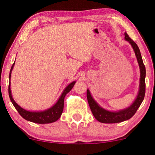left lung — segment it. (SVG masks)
<instances>
[{
	"instance_id": "obj_1",
	"label": "left lung",
	"mask_w": 155,
	"mask_h": 155,
	"mask_svg": "<svg viewBox=\"0 0 155 155\" xmlns=\"http://www.w3.org/2000/svg\"><path fill=\"white\" fill-rule=\"evenodd\" d=\"M125 39L129 42L132 46L133 51H134L135 56H136L137 63H138L140 72V84L139 90L136 98L134 101L126 109L119 110V111H109L104 109L94 100L90 91L87 89V101L90 105V109L94 118L101 123L104 124H116V123L123 122L124 120H127L132 117L135 114L137 110L140 107V106L143 102L144 97L145 94V76L146 71L145 67L144 65L143 58H142L140 51L138 46L132 39L129 37L128 34L124 33Z\"/></svg>"
}]
</instances>
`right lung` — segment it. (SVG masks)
I'll return each mask as SVG.
<instances>
[{"mask_svg": "<svg viewBox=\"0 0 155 155\" xmlns=\"http://www.w3.org/2000/svg\"><path fill=\"white\" fill-rule=\"evenodd\" d=\"M15 65V62L12 65V66L10 69V75H9V87H8V93H9V97L10 101L12 103V104L15 108L20 115L22 116L25 120H29V121L35 123V124H50V123H54L57 120L59 119L61 117V114L63 111V107H64V99L65 95L68 93L70 91L73 87L74 84H75L76 81H73L70 83L66 87L63 91L62 94L59 97L58 100L54 104L52 107L48 108V109L44 110V111H27V110L23 109L19 106L18 104L15 102L14 99L12 98L11 89H10V78H11V73L12 69H13Z\"/></svg>", "mask_w": 155, "mask_h": 155, "instance_id": "add662e5", "label": "right lung"}]
</instances>
